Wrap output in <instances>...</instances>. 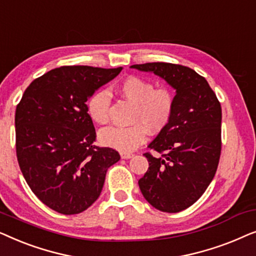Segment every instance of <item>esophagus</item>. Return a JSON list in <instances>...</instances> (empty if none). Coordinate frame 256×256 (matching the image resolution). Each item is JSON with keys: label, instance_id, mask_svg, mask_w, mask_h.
Returning <instances> with one entry per match:
<instances>
[{"label": "esophagus", "instance_id": "esophagus-1", "mask_svg": "<svg viewBox=\"0 0 256 256\" xmlns=\"http://www.w3.org/2000/svg\"><path fill=\"white\" fill-rule=\"evenodd\" d=\"M132 156H134V155H132V154H129V152H121V158H124V160L132 158Z\"/></svg>", "mask_w": 256, "mask_h": 256}]
</instances>
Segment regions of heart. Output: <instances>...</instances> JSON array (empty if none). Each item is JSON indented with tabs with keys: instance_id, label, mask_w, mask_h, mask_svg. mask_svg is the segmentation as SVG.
<instances>
[{
	"instance_id": "obj_1",
	"label": "heart",
	"mask_w": 256,
	"mask_h": 256,
	"mask_svg": "<svg viewBox=\"0 0 256 256\" xmlns=\"http://www.w3.org/2000/svg\"><path fill=\"white\" fill-rule=\"evenodd\" d=\"M118 92L124 99L135 104L130 127H108L99 132L102 146L118 152H132L146 138V129L157 132L171 120L174 110V94L169 87L154 88L150 80L129 76L118 86ZM110 98L106 90H96L87 101V113L98 124L110 121Z\"/></svg>"
}]
</instances>
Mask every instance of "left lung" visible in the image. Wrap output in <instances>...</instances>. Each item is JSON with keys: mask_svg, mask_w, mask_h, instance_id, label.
I'll use <instances>...</instances> for the list:
<instances>
[{"mask_svg": "<svg viewBox=\"0 0 256 256\" xmlns=\"http://www.w3.org/2000/svg\"><path fill=\"white\" fill-rule=\"evenodd\" d=\"M166 80L176 90L174 110L146 152L149 168L138 186L143 197L162 212L176 213L194 204L214 177L222 152V106L204 76L183 65H132Z\"/></svg>", "mask_w": 256, "mask_h": 256, "instance_id": "8db88e82", "label": "left lung"}]
</instances>
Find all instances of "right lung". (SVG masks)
Returning a JSON list of instances; mask_svg holds the SVG:
<instances>
[{
	"label": "right lung",
	"mask_w": 256,
	"mask_h": 256,
	"mask_svg": "<svg viewBox=\"0 0 256 256\" xmlns=\"http://www.w3.org/2000/svg\"><path fill=\"white\" fill-rule=\"evenodd\" d=\"M122 68L62 66L28 86L16 107V154L31 191L54 211L78 214L99 198L116 150L94 146L86 101Z\"/></svg>",
	"instance_id": "obj_1"
}]
</instances>
